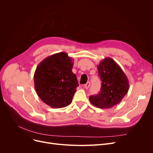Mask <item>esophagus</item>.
Returning <instances> with one entry per match:
<instances>
[{"instance_id": "obj_1", "label": "esophagus", "mask_w": 153, "mask_h": 153, "mask_svg": "<svg viewBox=\"0 0 153 153\" xmlns=\"http://www.w3.org/2000/svg\"><path fill=\"white\" fill-rule=\"evenodd\" d=\"M90 85H91V82H87L85 84H84V87L86 89H89V87Z\"/></svg>"}]
</instances>
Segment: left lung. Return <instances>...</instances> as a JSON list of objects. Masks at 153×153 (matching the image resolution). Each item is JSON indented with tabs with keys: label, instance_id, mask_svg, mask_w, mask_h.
<instances>
[{
	"label": "left lung",
	"instance_id": "obj_1",
	"mask_svg": "<svg viewBox=\"0 0 153 153\" xmlns=\"http://www.w3.org/2000/svg\"><path fill=\"white\" fill-rule=\"evenodd\" d=\"M102 81L101 91L91 95L93 105L100 108H110L122 100L129 90L128 79L118 64L110 58L101 61L97 66Z\"/></svg>",
	"mask_w": 153,
	"mask_h": 153
}]
</instances>
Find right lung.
<instances>
[{"label":"right lung","mask_w":153,"mask_h":153,"mask_svg":"<svg viewBox=\"0 0 153 153\" xmlns=\"http://www.w3.org/2000/svg\"><path fill=\"white\" fill-rule=\"evenodd\" d=\"M73 60L65 52L52 54L40 62L34 74L35 89L38 97L51 108L67 107L79 86L72 71Z\"/></svg>","instance_id":"right-lung-1"}]
</instances>
